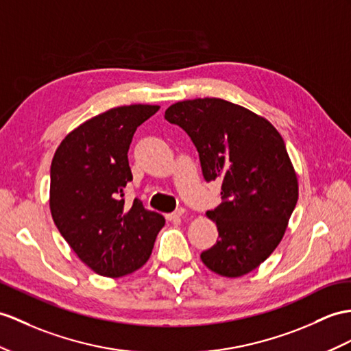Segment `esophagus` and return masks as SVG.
Masks as SVG:
<instances>
[{"label": "esophagus", "instance_id": "34e87169", "mask_svg": "<svg viewBox=\"0 0 351 351\" xmlns=\"http://www.w3.org/2000/svg\"><path fill=\"white\" fill-rule=\"evenodd\" d=\"M184 208L183 207H180V208H177L174 213H169V215H167V219L168 220H178L180 219L183 215H184Z\"/></svg>", "mask_w": 351, "mask_h": 351}]
</instances>
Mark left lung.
Segmentation results:
<instances>
[{"label":"left lung","mask_w":351,"mask_h":351,"mask_svg":"<svg viewBox=\"0 0 351 351\" xmlns=\"http://www.w3.org/2000/svg\"><path fill=\"white\" fill-rule=\"evenodd\" d=\"M169 123L191 136L205 182L221 183V204L207 216L219 240L201 253L219 276L249 274L283 238L298 202V177L286 144L267 119L220 98L176 102Z\"/></svg>","instance_id":"left-lung-1"}]
</instances>
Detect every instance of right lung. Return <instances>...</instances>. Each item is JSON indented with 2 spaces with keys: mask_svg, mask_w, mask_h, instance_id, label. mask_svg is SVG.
<instances>
[{
  "mask_svg": "<svg viewBox=\"0 0 351 351\" xmlns=\"http://www.w3.org/2000/svg\"><path fill=\"white\" fill-rule=\"evenodd\" d=\"M159 106L111 108L68 134L50 167V211L59 232L83 263L117 278L150 258L165 219L140 199L125 204L132 180L128 160L132 136Z\"/></svg>",
  "mask_w": 351,
  "mask_h": 351,
  "instance_id": "obj_1",
  "label": "right lung"
}]
</instances>
